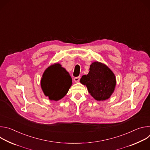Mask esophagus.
Returning a JSON list of instances; mask_svg holds the SVG:
<instances>
[{"label":"esophagus","mask_w":150,"mask_h":150,"mask_svg":"<svg viewBox=\"0 0 150 150\" xmlns=\"http://www.w3.org/2000/svg\"><path fill=\"white\" fill-rule=\"evenodd\" d=\"M80 80V76H78V77H75L74 78V81L75 82H78Z\"/></svg>","instance_id":"esophagus-1"}]
</instances>
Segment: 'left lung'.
Here are the masks:
<instances>
[{
    "label": "left lung",
    "mask_w": 150,
    "mask_h": 150,
    "mask_svg": "<svg viewBox=\"0 0 150 150\" xmlns=\"http://www.w3.org/2000/svg\"><path fill=\"white\" fill-rule=\"evenodd\" d=\"M80 82L86 85L88 93L97 101L109 99L113 93L116 85V76L105 64L94 62L87 75H83Z\"/></svg>",
    "instance_id": "left-lung-1"
}]
</instances>
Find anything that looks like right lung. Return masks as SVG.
Wrapping results in <instances>:
<instances>
[{
    "mask_svg": "<svg viewBox=\"0 0 150 150\" xmlns=\"http://www.w3.org/2000/svg\"><path fill=\"white\" fill-rule=\"evenodd\" d=\"M72 84L69 72L59 63L49 67L42 74L41 87L50 100L58 101L65 97Z\"/></svg>",
    "mask_w": 150,
    "mask_h": 150,
    "instance_id": "1",
    "label": "right lung"
}]
</instances>
